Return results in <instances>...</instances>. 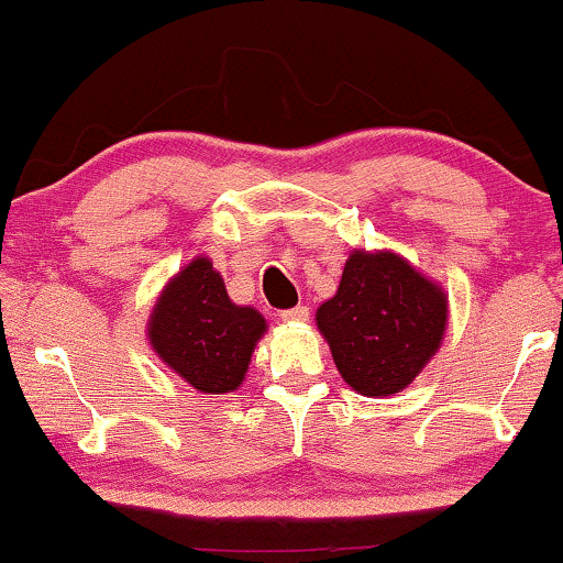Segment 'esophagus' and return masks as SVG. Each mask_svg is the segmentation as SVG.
Segmentation results:
<instances>
[{
    "label": "esophagus",
    "mask_w": 563,
    "mask_h": 563,
    "mask_svg": "<svg viewBox=\"0 0 563 563\" xmlns=\"http://www.w3.org/2000/svg\"><path fill=\"white\" fill-rule=\"evenodd\" d=\"M280 319L283 321H308V308L306 306H296V308H288V311H280Z\"/></svg>",
    "instance_id": "esophagus-1"
}]
</instances>
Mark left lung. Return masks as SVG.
I'll list each match as a JSON object with an SVG mask.
<instances>
[{
  "label": "left lung",
  "mask_w": 563,
  "mask_h": 563,
  "mask_svg": "<svg viewBox=\"0 0 563 563\" xmlns=\"http://www.w3.org/2000/svg\"><path fill=\"white\" fill-rule=\"evenodd\" d=\"M446 316L443 290L408 260L354 250L316 323L344 383L372 398L413 383L441 346Z\"/></svg>",
  "instance_id": "left-lung-1"
}]
</instances>
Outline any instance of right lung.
Wrapping results in <instances>:
<instances>
[{"label":"right lung","mask_w":563,"mask_h":563,"mask_svg":"<svg viewBox=\"0 0 563 563\" xmlns=\"http://www.w3.org/2000/svg\"><path fill=\"white\" fill-rule=\"evenodd\" d=\"M263 313L229 300L209 257H196L165 285L150 313L147 339L157 357L206 395L242 385L265 334Z\"/></svg>","instance_id":"obj_1"}]
</instances>
